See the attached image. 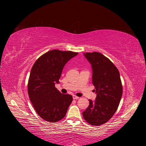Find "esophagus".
<instances>
[{
    "mask_svg": "<svg viewBox=\"0 0 146 146\" xmlns=\"http://www.w3.org/2000/svg\"><path fill=\"white\" fill-rule=\"evenodd\" d=\"M73 98L74 100H76V99H79L80 98V97H77V96H76V95H73Z\"/></svg>",
    "mask_w": 146,
    "mask_h": 146,
    "instance_id": "1",
    "label": "esophagus"
}]
</instances>
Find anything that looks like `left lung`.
I'll use <instances>...</instances> for the list:
<instances>
[{
  "mask_svg": "<svg viewBox=\"0 0 146 146\" xmlns=\"http://www.w3.org/2000/svg\"><path fill=\"white\" fill-rule=\"evenodd\" d=\"M83 55L92 65L97 97L94 101L89 100L83 116L90 125H100L111 119L119 107L122 95L120 73L109 59L100 52H84Z\"/></svg>",
  "mask_w": 146,
  "mask_h": 146,
  "instance_id": "1",
  "label": "left lung"
}]
</instances>
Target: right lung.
<instances>
[{
  "instance_id": "obj_1",
  "label": "right lung",
  "mask_w": 146,
  "mask_h": 146,
  "mask_svg": "<svg viewBox=\"0 0 146 146\" xmlns=\"http://www.w3.org/2000/svg\"><path fill=\"white\" fill-rule=\"evenodd\" d=\"M78 54L54 49L40 56L33 66L27 85L28 94L36 112L42 119L54 122L66 115L73 97L61 94L54 85L60 83L64 65Z\"/></svg>"
}]
</instances>
